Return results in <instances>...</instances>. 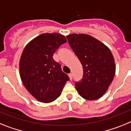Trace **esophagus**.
<instances>
[{"mask_svg": "<svg viewBox=\"0 0 131 131\" xmlns=\"http://www.w3.org/2000/svg\"><path fill=\"white\" fill-rule=\"evenodd\" d=\"M69 78H70V80H72V77H73V75H72V73H70L69 74Z\"/></svg>", "mask_w": 131, "mask_h": 131, "instance_id": "obj_1", "label": "esophagus"}]
</instances>
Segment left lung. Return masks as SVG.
<instances>
[{
	"label": "left lung",
	"instance_id": "left-lung-1",
	"mask_svg": "<svg viewBox=\"0 0 131 131\" xmlns=\"http://www.w3.org/2000/svg\"><path fill=\"white\" fill-rule=\"evenodd\" d=\"M69 43L83 67V78L75 83L83 98L95 100L106 92L115 74L114 58L107 47L88 34H70Z\"/></svg>",
	"mask_w": 131,
	"mask_h": 131
}]
</instances>
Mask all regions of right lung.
I'll return each instance as SVG.
<instances>
[{
    "instance_id": "obj_1",
    "label": "right lung",
    "mask_w": 131,
    "mask_h": 131,
    "mask_svg": "<svg viewBox=\"0 0 131 131\" xmlns=\"http://www.w3.org/2000/svg\"><path fill=\"white\" fill-rule=\"evenodd\" d=\"M67 42L57 33L42 34L25 47L20 60V75L24 85L37 100L50 103L61 95L68 75L53 55Z\"/></svg>"
}]
</instances>
